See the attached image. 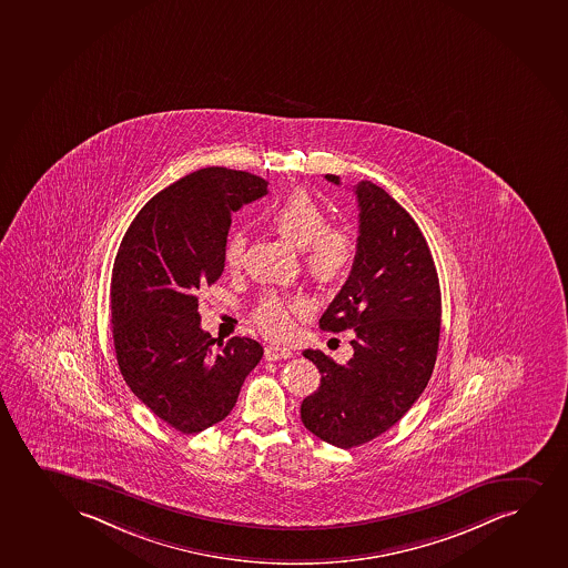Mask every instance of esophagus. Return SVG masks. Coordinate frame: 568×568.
<instances>
[{
    "mask_svg": "<svg viewBox=\"0 0 568 568\" xmlns=\"http://www.w3.org/2000/svg\"><path fill=\"white\" fill-rule=\"evenodd\" d=\"M264 357L267 361H280V359H288V357H293V349L287 346H267L266 352H264Z\"/></svg>",
    "mask_w": 568,
    "mask_h": 568,
    "instance_id": "esophagus-1",
    "label": "esophagus"
}]
</instances>
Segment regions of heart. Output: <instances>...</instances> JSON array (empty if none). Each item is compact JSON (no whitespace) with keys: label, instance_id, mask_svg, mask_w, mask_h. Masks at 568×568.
<instances>
[{"label":"heart","instance_id":"heart-1","mask_svg":"<svg viewBox=\"0 0 568 568\" xmlns=\"http://www.w3.org/2000/svg\"><path fill=\"white\" fill-rule=\"evenodd\" d=\"M267 222L291 245L306 248L304 264L320 283H336L352 272L357 256L354 237L338 227H327V214L304 190H294L270 209ZM245 245L247 237L240 230L227 237L224 262L230 270L241 266ZM301 310V301H285L270 294L256 310V323L267 336L285 338L293 331L294 314Z\"/></svg>","mask_w":568,"mask_h":568}]
</instances>
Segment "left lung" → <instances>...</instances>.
Instances as JSON below:
<instances>
[{
  "label": "left lung",
  "mask_w": 568,
  "mask_h": 568,
  "mask_svg": "<svg viewBox=\"0 0 568 568\" xmlns=\"http://www.w3.org/2000/svg\"><path fill=\"white\" fill-rule=\"evenodd\" d=\"M341 184L336 174H325ZM359 207L357 256L320 327L354 328L346 365L306 349L321 384L302 400L304 426L338 448L359 447L413 407L434 373L440 288L434 256L413 216L371 181L354 186Z\"/></svg>",
  "instance_id": "1"
}]
</instances>
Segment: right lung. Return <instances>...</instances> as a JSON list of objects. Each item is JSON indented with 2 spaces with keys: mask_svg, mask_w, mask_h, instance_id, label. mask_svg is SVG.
<instances>
[{
  "mask_svg": "<svg viewBox=\"0 0 568 568\" xmlns=\"http://www.w3.org/2000/svg\"><path fill=\"white\" fill-rule=\"evenodd\" d=\"M266 194L256 174L200 169L148 201L115 254L110 307L123 381L182 434L224 420L264 354L247 336L216 344L195 293L224 272L232 214Z\"/></svg>",
  "mask_w": 568,
  "mask_h": 568,
  "instance_id": "right-lung-1",
  "label": "right lung"
}]
</instances>
